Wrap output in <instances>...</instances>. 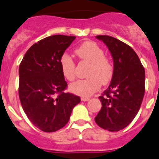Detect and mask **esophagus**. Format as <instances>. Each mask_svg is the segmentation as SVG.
<instances>
[{
  "label": "esophagus",
  "mask_w": 159,
  "mask_h": 159,
  "mask_svg": "<svg viewBox=\"0 0 159 159\" xmlns=\"http://www.w3.org/2000/svg\"><path fill=\"white\" fill-rule=\"evenodd\" d=\"M81 100H82V101L86 102V101H88V100H90V98H88V97H82V98H81Z\"/></svg>",
  "instance_id": "esophagus-1"
}]
</instances>
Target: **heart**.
Segmentation results:
<instances>
[{
	"mask_svg": "<svg viewBox=\"0 0 159 159\" xmlns=\"http://www.w3.org/2000/svg\"><path fill=\"white\" fill-rule=\"evenodd\" d=\"M81 60L90 64L86 79L78 80L70 85V91L76 95L88 97L109 83L113 76V65L110 59L104 56L103 49L94 42H86L75 50ZM59 65L64 78L73 81L76 77L75 63L70 55L64 53L59 59Z\"/></svg>",
	"mask_w": 159,
	"mask_h": 159,
	"instance_id": "1",
	"label": "heart"
}]
</instances>
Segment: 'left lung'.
<instances>
[{
    "instance_id": "obj_1",
    "label": "left lung",
    "mask_w": 159,
    "mask_h": 159,
    "mask_svg": "<svg viewBox=\"0 0 159 159\" xmlns=\"http://www.w3.org/2000/svg\"><path fill=\"white\" fill-rule=\"evenodd\" d=\"M109 48L113 60V76L108 89L99 97L102 107L95 117L98 126L118 131L135 118L144 95L145 73L131 46L109 36H96Z\"/></svg>"
}]
</instances>
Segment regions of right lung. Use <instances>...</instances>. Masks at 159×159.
Wrapping results in <instances>:
<instances>
[{"label": "right lung", "instance_id": "obj_1", "mask_svg": "<svg viewBox=\"0 0 159 159\" xmlns=\"http://www.w3.org/2000/svg\"><path fill=\"white\" fill-rule=\"evenodd\" d=\"M76 37L54 35L33 44L19 65V95L24 113L45 132L56 131L68 123L79 96L65 93L66 81L59 59Z\"/></svg>", "mask_w": 159, "mask_h": 159}]
</instances>
